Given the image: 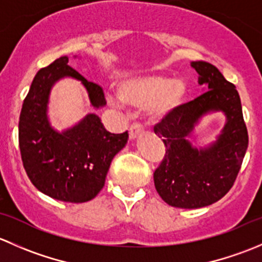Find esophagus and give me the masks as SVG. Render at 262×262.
<instances>
[{"label":"esophagus","instance_id":"1","mask_svg":"<svg viewBox=\"0 0 262 262\" xmlns=\"http://www.w3.org/2000/svg\"><path fill=\"white\" fill-rule=\"evenodd\" d=\"M142 132H143V128H142L141 124H133V125L129 128V138L133 141V139H136L137 137L141 136Z\"/></svg>","mask_w":262,"mask_h":262}]
</instances>
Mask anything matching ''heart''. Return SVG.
<instances>
[{"instance_id": "heart-1", "label": "heart", "mask_w": 262, "mask_h": 262, "mask_svg": "<svg viewBox=\"0 0 262 262\" xmlns=\"http://www.w3.org/2000/svg\"><path fill=\"white\" fill-rule=\"evenodd\" d=\"M118 95L125 105L138 109L149 106L152 116L163 118L184 101L186 87L181 80L170 81L162 76H138L121 81L118 84Z\"/></svg>"}]
</instances>
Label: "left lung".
<instances>
[{
  "label": "left lung",
  "mask_w": 262,
  "mask_h": 262,
  "mask_svg": "<svg viewBox=\"0 0 262 262\" xmlns=\"http://www.w3.org/2000/svg\"><path fill=\"white\" fill-rule=\"evenodd\" d=\"M199 83L207 91L163 116L153 128L166 147L165 157L153 173L158 195L171 207L195 209L218 202L231 190L241 170L248 134L236 86L215 66L192 62ZM222 110L227 123L216 142L207 148L192 147L186 138L208 111Z\"/></svg>",
  "instance_id": "left-lung-1"
}]
</instances>
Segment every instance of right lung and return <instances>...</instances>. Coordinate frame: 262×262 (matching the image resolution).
Segmentation results:
<instances>
[{"instance_id":"1","label":"right lung","mask_w":262,"mask_h":262,"mask_svg":"<svg viewBox=\"0 0 262 262\" xmlns=\"http://www.w3.org/2000/svg\"><path fill=\"white\" fill-rule=\"evenodd\" d=\"M81 81L94 107L106 104L104 90L87 81L60 57L39 71L24 100L18 120V146L26 175L53 199L84 203L104 187L110 163L128 142V132L109 133L96 114L67 130H54L47 116L49 92L59 78Z\"/></svg>"}]
</instances>
